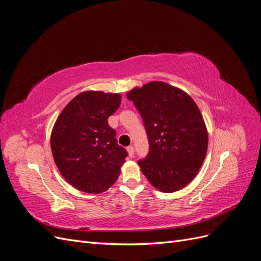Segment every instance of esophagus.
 Here are the masks:
<instances>
[{"label": "esophagus", "mask_w": 261, "mask_h": 261, "mask_svg": "<svg viewBox=\"0 0 261 261\" xmlns=\"http://www.w3.org/2000/svg\"><path fill=\"white\" fill-rule=\"evenodd\" d=\"M127 151H128V154L130 158L134 156V147L133 146H128L127 147Z\"/></svg>", "instance_id": "obj_1"}]
</instances>
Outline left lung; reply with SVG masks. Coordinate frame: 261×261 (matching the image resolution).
I'll list each match as a JSON object with an SVG mask.
<instances>
[{
  "label": "left lung",
  "mask_w": 261,
  "mask_h": 261,
  "mask_svg": "<svg viewBox=\"0 0 261 261\" xmlns=\"http://www.w3.org/2000/svg\"><path fill=\"white\" fill-rule=\"evenodd\" d=\"M143 118L149 152L138 164L148 180L163 193L191 183L204 160L208 133L198 107L187 93L152 82L127 93Z\"/></svg>",
  "instance_id": "left-lung-1"
}]
</instances>
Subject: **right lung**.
I'll list each match as a JSON object with an SVG mask.
<instances>
[{"label":"right lung","instance_id":"obj_1","mask_svg":"<svg viewBox=\"0 0 261 261\" xmlns=\"http://www.w3.org/2000/svg\"><path fill=\"white\" fill-rule=\"evenodd\" d=\"M120 105V94L83 92L55 122L51 135L55 164L62 176L82 192L98 194L113 185L128 155L108 124Z\"/></svg>","mask_w":261,"mask_h":261}]
</instances>
